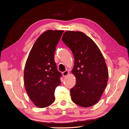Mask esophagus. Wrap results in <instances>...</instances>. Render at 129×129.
<instances>
[{"instance_id": "esophagus-1", "label": "esophagus", "mask_w": 129, "mask_h": 129, "mask_svg": "<svg viewBox=\"0 0 129 129\" xmlns=\"http://www.w3.org/2000/svg\"><path fill=\"white\" fill-rule=\"evenodd\" d=\"M68 74H69V72L67 71H64V72L62 73V75H63V76L64 77V76H67Z\"/></svg>"}]
</instances>
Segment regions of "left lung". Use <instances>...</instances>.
Segmentation results:
<instances>
[{"label": "left lung", "instance_id": "1", "mask_svg": "<svg viewBox=\"0 0 129 129\" xmlns=\"http://www.w3.org/2000/svg\"><path fill=\"white\" fill-rule=\"evenodd\" d=\"M62 40L72 50L75 60L72 72L76 82L70 91L72 100L80 106L91 107L100 100L107 84L104 58L95 43L83 32L66 31Z\"/></svg>", "mask_w": 129, "mask_h": 129}]
</instances>
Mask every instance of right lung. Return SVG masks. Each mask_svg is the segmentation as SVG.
Masks as SVG:
<instances>
[{"instance_id":"obj_1","label":"right lung","mask_w":129,"mask_h":129,"mask_svg":"<svg viewBox=\"0 0 129 129\" xmlns=\"http://www.w3.org/2000/svg\"><path fill=\"white\" fill-rule=\"evenodd\" d=\"M63 30H48L34 43L26 62L24 82L30 99L45 108L55 101L54 92L61 84V73L54 61V53Z\"/></svg>"}]
</instances>
